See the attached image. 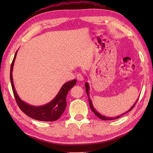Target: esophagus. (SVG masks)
Wrapping results in <instances>:
<instances>
[{
  "instance_id": "34e87169",
  "label": "esophagus",
  "mask_w": 153,
  "mask_h": 153,
  "mask_svg": "<svg viewBox=\"0 0 153 153\" xmlns=\"http://www.w3.org/2000/svg\"><path fill=\"white\" fill-rule=\"evenodd\" d=\"M77 79L78 81H80V82H82V81H83V77L82 76V74L81 73H78L77 75Z\"/></svg>"
}]
</instances>
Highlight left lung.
<instances>
[{
  "mask_svg": "<svg viewBox=\"0 0 153 153\" xmlns=\"http://www.w3.org/2000/svg\"><path fill=\"white\" fill-rule=\"evenodd\" d=\"M85 91H86L87 95V96H88V98H89V105H90L91 109L92 111H93L94 113H95V114L97 117H99V118L100 119H101V120H116V119H118V118H120V117H121V116H123V115H124L125 114H126L127 112L131 111V110L133 109V108H134V106L135 105V104L137 103V100H138V99H137V100H136L135 102L134 103V105H133V106L131 107V108H129V109L128 110V111H126V112L122 113V114H120V115L117 116H116V117H106V116H103L102 114H100L99 112H97V110H96V109H95V108H94L93 105V102H92V100H91V99L90 95H89L90 87H89V83H88V82H86V83H85Z\"/></svg>",
  "mask_w": 153,
  "mask_h": 153,
  "instance_id": "1",
  "label": "left lung"
}]
</instances>
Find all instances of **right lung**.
<instances>
[{"mask_svg":"<svg viewBox=\"0 0 153 153\" xmlns=\"http://www.w3.org/2000/svg\"><path fill=\"white\" fill-rule=\"evenodd\" d=\"M18 51L16 52L14 59L12 60L10 68V82L12 88L16 102L23 112L30 118L36 120L44 122H54L60 118V117L64 113L67 105L66 96L69 91L76 84V79L65 83L62 86L60 91L54 98L45 105L42 106H34L25 102L22 100L16 92L15 87L13 82L12 71L14 67V62L17 55Z\"/></svg>","mask_w":153,"mask_h":153,"instance_id":"add662e5","label":"right lung"}]
</instances>
